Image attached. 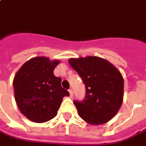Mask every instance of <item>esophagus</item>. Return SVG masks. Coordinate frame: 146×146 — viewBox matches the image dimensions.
I'll list each match as a JSON object with an SVG mask.
<instances>
[{
  "label": "esophagus",
  "mask_w": 146,
  "mask_h": 146,
  "mask_svg": "<svg viewBox=\"0 0 146 146\" xmlns=\"http://www.w3.org/2000/svg\"><path fill=\"white\" fill-rule=\"evenodd\" d=\"M69 95H70V97L72 98V97H73V90H71V89H70V90H69Z\"/></svg>",
  "instance_id": "34e87169"
}]
</instances>
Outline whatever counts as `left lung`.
I'll use <instances>...</instances> for the list:
<instances>
[{
    "label": "left lung",
    "mask_w": 146,
    "mask_h": 146,
    "mask_svg": "<svg viewBox=\"0 0 146 146\" xmlns=\"http://www.w3.org/2000/svg\"><path fill=\"white\" fill-rule=\"evenodd\" d=\"M69 62L86 86L84 100L73 102L79 116L91 125L109 121L122 104V75L114 65L98 56L71 58Z\"/></svg>",
    "instance_id": "obj_1"
}]
</instances>
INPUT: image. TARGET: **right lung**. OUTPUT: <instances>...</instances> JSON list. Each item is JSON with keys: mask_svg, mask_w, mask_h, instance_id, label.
Here are the masks:
<instances>
[{"mask_svg": "<svg viewBox=\"0 0 146 146\" xmlns=\"http://www.w3.org/2000/svg\"><path fill=\"white\" fill-rule=\"evenodd\" d=\"M60 60L50 61L44 56L33 57L24 64L13 79L14 96L21 113L33 122L42 123L52 119L64 97L61 78L53 70Z\"/></svg>", "mask_w": 146, "mask_h": 146, "instance_id": "obj_1", "label": "right lung"}]
</instances>
